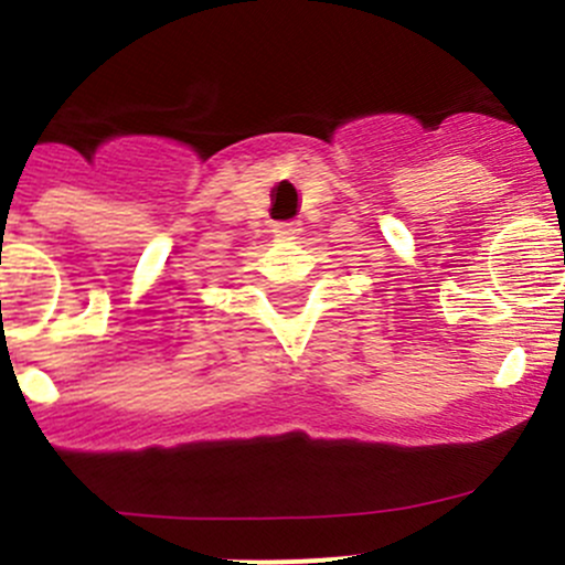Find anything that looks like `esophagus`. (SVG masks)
<instances>
[{
  "instance_id": "34e87169",
  "label": "esophagus",
  "mask_w": 565,
  "mask_h": 565,
  "mask_svg": "<svg viewBox=\"0 0 565 565\" xmlns=\"http://www.w3.org/2000/svg\"><path fill=\"white\" fill-rule=\"evenodd\" d=\"M300 232V224H295V221H281V224H273V235L276 237H295Z\"/></svg>"
}]
</instances>
